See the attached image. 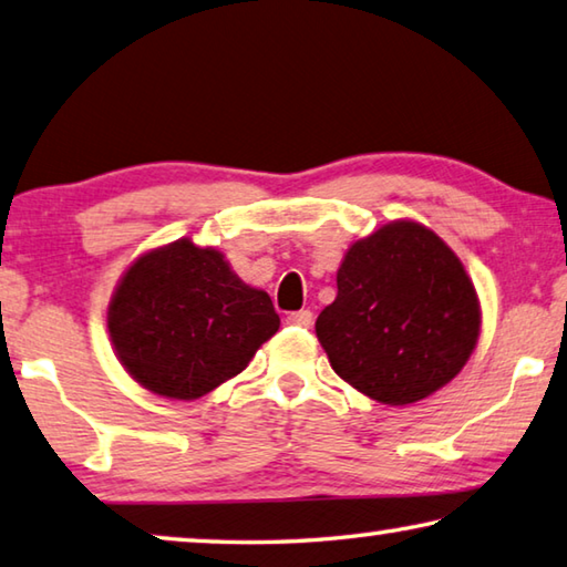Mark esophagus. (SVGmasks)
Here are the masks:
<instances>
[{
  "label": "esophagus",
  "instance_id": "1",
  "mask_svg": "<svg viewBox=\"0 0 567 567\" xmlns=\"http://www.w3.org/2000/svg\"><path fill=\"white\" fill-rule=\"evenodd\" d=\"M312 322H315V317H312L310 310H300V312H290V315H287V324H292V327L310 329Z\"/></svg>",
  "mask_w": 567,
  "mask_h": 567
}]
</instances>
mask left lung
I'll list each match as a JSON object with an SVG mask.
<instances>
[{"instance_id":"8db88e82","label":"left lung","mask_w":567,"mask_h":567,"mask_svg":"<svg viewBox=\"0 0 567 567\" xmlns=\"http://www.w3.org/2000/svg\"><path fill=\"white\" fill-rule=\"evenodd\" d=\"M481 300L458 255L416 220L349 245L315 332L349 386L389 406L446 386L481 337Z\"/></svg>"}]
</instances>
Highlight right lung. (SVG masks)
I'll return each instance as SVG.
<instances>
[{"mask_svg":"<svg viewBox=\"0 0 567 567\" xmlns=\"http://www.w3.org/2000/svg\"><path fill=\"white\" fill-rule=\"evenodd\" d=\"M106 327L133 382L193 401L238 377L280 329V317L270 295L245 285L223 250L181 238L126 267Z\"/></svg>","mask_w":567,"mask_h":567,"instance_id":"1","label":"right lung"}]
</instances>
